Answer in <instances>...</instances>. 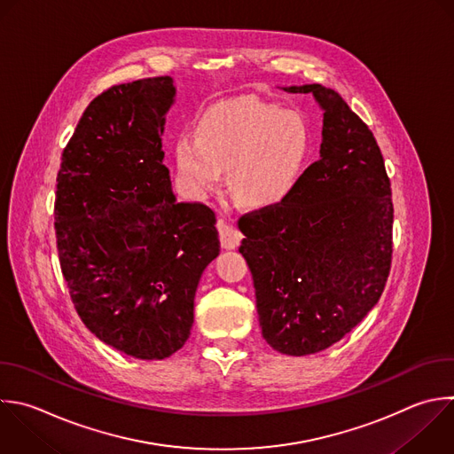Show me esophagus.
I'll return each instance as SVG.
<instances>
[{
    "label": "esophagus",
    "instance_id": "esophagus-1",
    "mask_svg": "<svg viewBox=\"0 0 454 454\" xmlns=\"http://www.w3.org/2000/svg\"><path fill=\"white\" fill-rule=\"evenodd\" d=\"M216 227H218V232H220L222 247H223L225 250H234V248L239 247V243H241V239H243V234H241L236 227H232V225L227 223L225 220H218Z\"/></svg>",
    "mask_w": 454,
    "mask_h": 454
}]
</instances>
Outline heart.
<instances>
[{"label": "heart", "instance_id": "1", "mask_svg": "<svg viewBox=\"0 0 454 454\" xmlns=\"http://www.w3.org/2000/svg\"><path fill=\"white\" fill-rule=\"evenodd\" d=\"M310 153V131L293 110L255 99H231L207 110L197 140L181 137L177 172L199 199L216 193L229 170L231 197L243 207L266 211L294 192Z\"/></svg>", "mask_w": 454, "mask_h": 454}]
</instances>
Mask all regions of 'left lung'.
I'll return each instance as SVG.
<instances>
[{"label": "left lung", "instance_id": "1", "mask_svg": "<svg viewBox=\"0 0 454 454\" xmlns=\"http://www.w3.org/2000/svg\"><path fill=\"white\" fill-rule=\"evenodd\" d=\"M310 94L323 112L319 160L278 207L239 218V254L255 287L266 342L284 355L323 351L378 303L392 257V199L369 128L323 85L280 87Z\"/></svg>", "mask_w": 454, "mask_h": 454}]
</instances>
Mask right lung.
<instances>
[{
  "instance_id": "add662e5",
  "label": "right lung",
  "mask_w": 454,
  "mask_h": 454,
  "mask_svg": "<svg viewBox=\"0 0 454 454\" xmlns=\"http://www.w3.org/2000/svg\"><path fill=\"white\" fill-rule=\"evenodd\" d=\"M170 76L98 96L59 170L55 229L62 273L85 326L142 360L184 346L200 277L220 254L215 213L177 202L161 137Z\"/></svg>"
}]
</instances>
